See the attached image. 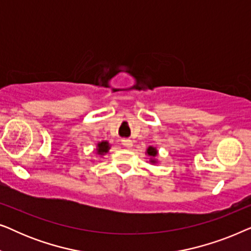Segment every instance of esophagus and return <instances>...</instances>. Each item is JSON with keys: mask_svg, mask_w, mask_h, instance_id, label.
<instances>
[{"mask_svg": "<svg viewBox=\"0 0 251 251\" xmlns=\"http://www.w3.org/2000/svg\"><path fill=\"white\" fill-rule=\"evenodd\" d=\"M121 143H122L123 146L126 147V149H130V147H132V140H130V139H122Z\"/></svg>", "mask_w": 251, "mask_h": 251, "instance_id": "obj_1", "label": "esophagus"}]
</instances>
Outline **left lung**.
<instances>
[{
    "label": "left lung",
    "mask_w": 251,
    "mask_h": 251,
    "mask_svg": "<svg viewBox=\"0 0 251 251\" xmlns=\"http://www.w3.org/2000/svg\"><path fill=\"white\" fill-rule=\"evenodd\" d=\"M147 154H149V155H150L151 157H152V159H151V162L155 163L156 161L154 160V157H155V156L157 155V151H156V149H154V147L150 146L149 149H147Z\"/></svg>",
    "instance_id": "left-lung-1"
}]
</instances>
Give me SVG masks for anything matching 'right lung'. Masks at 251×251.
I'll list each match as a JSON object with an SVG mask.
<instances>
[{
	"instance_id": "add662e5",
	"label": "right lung",
	"mask_w": 251,
	"mask_h": 251,
	"mask_svg": "<svg viewBox=\"0 0 251 251\" xmlns=\"http://www.w3.org/2000/svg\"><path fill=\"white\" fill-rule=\"evenodd\" d=\"M109 150V145L107 142H101L97 145V153L99 155H104L105 153H107Z\"/></svg>"
}]
</instances>
